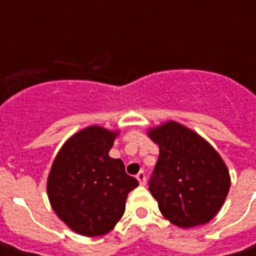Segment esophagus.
I'll use <instances>...</instances> for the list:
<instances>
[{
    "label": "esophagus",
    "instance_id": "34e87169",
    "mask_svg": "<svg viewBox=\"0 0 256 256\" xmlns=\"http://www.w3.org/2000/svg\"><path fill=\"white\" fill-rule=\"evenodd\" d=\"M137 180H138L140 185H145L146 184V174L144 172H140L137 174Z\"/></svg>",
    "mask_w": 256,
    "mask_h": 256
}]
</instances>
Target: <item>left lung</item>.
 <instances>
[{"label": "left lung", "instance_id": "left-lung-1", "mask_svg": "<svg viewBox=\"0 0 256 256\" xmlns=\"http://www.w3.org/2000/svg\"><path fill=\"white\" fill-rule=\"evenodd\" d=\"M159 159L150 190L167 220L180 228L203 225L225 202L230 178L218 152L198 134L177 122L152 128Z\"/></svg>", "mask_w": 256, "mask_h": 256}]
</instances>
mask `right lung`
Wrapping results in <instances>:
<instances>
[{
    "mask_svg": "<svg viewBox=\"0 0 256 256\" xmlns=\"http://www.w3.org/2000/svg\"><path fill=\"white\" fill-rule=\"evenodd\" d=\"M115 133L90 126L72 136L53 162L48 194L54 212L74 232L102 236L122 218L128 192L138 186L120 159L108 152Z\"/></svg>",
    "mask_w": 256,
    "mask_h": 256,
    "instance_id": "right-lung-1",
    "label": "right lung"
}]
</instances>
